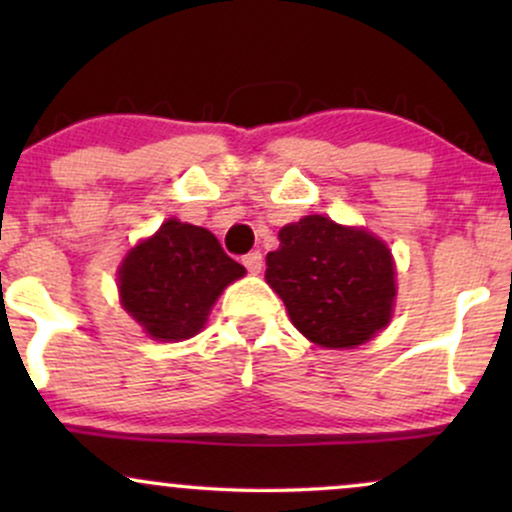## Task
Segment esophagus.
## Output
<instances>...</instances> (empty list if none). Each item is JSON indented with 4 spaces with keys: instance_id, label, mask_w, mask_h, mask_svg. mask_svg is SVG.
Returning a JSON list of instances; mask_svg holds the SVG:
<instances>
[{
    "instance_id": "esophagus-1",
    "label": "esophagus",
    "mask_w": 512,
    "mask_h": 512,
    "mask_svg": "<svg viewBox=\"0 0 512 512\" xmlns=\"http://www.w3.org/2000/svg\"><path fill=\"white\" fill-rule=\"evenodd\" d=\"M243 264L250 274H260L262 272V252H257V250L248 252V255L243 257Z\"/></svg>"
}]
</instances>
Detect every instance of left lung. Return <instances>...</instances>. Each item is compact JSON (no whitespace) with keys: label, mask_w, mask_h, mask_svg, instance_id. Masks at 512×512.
I'll return each instance as SVG.
<instances>
[{"label":"left lung","mask_w":512,"mask_h":512,"mask_svg":"<svg viewBox=\"0 0 512 512\" xmlns=\"http://www.w3.org/2000/svg\"><path fill=\"white\" fill-rule=\"evenodd\" d=\"M264 279L296 330L325 349L366 344L385 330L395 308L390 248L366 228L339 226L320 214L281 228Z\"/></svg>","instance_id":"left-lung-1"}]
</instances>
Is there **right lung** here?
I'll return each mask as SVG.
<instances>
[{
    "label": "right lung",
    "instance_id": "right-lung-1",
    "mask_svg": "<svg viewBox=\"0 0 512 512\" xmlns=\"http://www.w3.org/2000/svg\"><path fill=\"white\" fill-rule=\"evenodd\" d=\"M245 274L211 231L168 219L127 252L117 272L120 303L151 339H190L207 322L211 305Z\"/></svg>",
    "mask_w": 512,
    "mask_h": 512
}]
</instances>
